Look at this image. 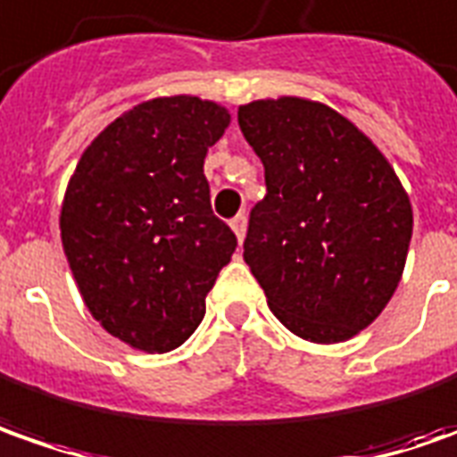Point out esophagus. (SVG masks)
<instances>
[{
	"mask_svg": "<svg viewBox=\"0 0 457 457\" xmlns=\"http://www.w3.org/2000/svg\"><path fill=\"white\" fill-rule=\"evenodd\" d=\"M229 228H232V232L237 235V240L243 243L245 232H247V217H245V214H237V217H232V220H229Z\"/></svg>",
	"mask_w": 457,
	"mask_h": 457,
	"instance_id": "1",
	"label": "esophagus"
}]
</instances>
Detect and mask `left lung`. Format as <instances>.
Wrapping results in <instances>:
<instances>
[{
  "mask_svg": "<svg viewBox=\"0 0 457 457\" xmlns=\"http://www.w3.org/2000/svg\"><path fill=\"white\" fill-rule=\"evenodd\" d=\"M265 166L245 262L295 337L337 344L367 328L397 291L412 204L385 154L323 103L283 96L237 111Z\"/></svg>",
  "mask_w": 457,
  "mask_h": 457,
  "instance_id": "left-lung-1",
  "label": "left lung"
}]
</instances>
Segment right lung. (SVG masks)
Listing matches in <instances>:
<instances>
[{
	"instance_id": "1",
	"label": "right lung",
	"mask_w": 457,
	"mask_h": 457,
	"mask_svg": "<svg viewBox=\"0 0 457 457\" xmlns=\"http://www.w3.org/2000/svg\"><path fill=\"white\" fill-rule=\"evenodd\" d=\"M228 126V108L197 96L138 103L68 181L60 237L72 278L93 319L134 349L164 354L192 337L237 247L204 177Z\"/></svg>"
}]
</instances>
